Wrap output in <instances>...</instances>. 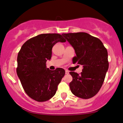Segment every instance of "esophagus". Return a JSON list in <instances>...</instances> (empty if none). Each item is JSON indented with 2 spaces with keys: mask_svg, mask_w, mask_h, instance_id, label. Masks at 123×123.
I'll return each mask as SVG.
<instances>
[{
  "mask_svg": "<svg viewBox=\"0 0 123 123\" xmlns=\"http://www.w3.org/2000/svg\"><path fill=\"white\" fill-rule=\"evenodd\" d=\"M65 73L66 74H69V70H65Z\"/></svg>",
  "mask_w": 123,
  "mask_h": 123,
  "instance_id": "1",
  "label": "esophagus"
}]
</instances>
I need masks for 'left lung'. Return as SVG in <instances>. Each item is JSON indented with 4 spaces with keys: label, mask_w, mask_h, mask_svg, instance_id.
<instances>
[{
    "label": "left lung",
    "mask_w": 123,
    "mask_h": 123,
    "mask_svg": "<svg viewBox=\"0 0 123 123\" xmlns=\"http://www.w3.org/2000/svg\"><path fill=\"white\" fill-rule=\"evenodd\" d=\"M62 36L75 51L73 63L83 68L80 74L70 72L73 78L69 84L71 92L80 98H92L101 89L108 70L106 49L98 38L85 32L63 33Z\"/></svg>",
    "instance_id": "obj_1"
}]
</instances>
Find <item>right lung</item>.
Returning <instances> with one entry per match:
<instances>
[{
	"label": "right lung",
	"mask_w": 123,
	"mask_h": 123,
	"mask_svg": "<svg viewBox=\"0 0 123 123\" xmlns=\"http://www.w3.org/2000/svg\"><path fill=\"white\" fill-rule=\"evenodd\" d=\"M61 35L44 33L26 41L17 57V73L26 94L37 102H45L55 94L65 71L46 67L52 55V48L58 42H65Z\"/></svg>",
	"instance_id": "add662e5"
}]
</instances>
